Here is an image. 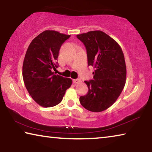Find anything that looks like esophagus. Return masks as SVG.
<instances>
[{"label":"esophagus","instance_id":"obj_1","mask_svg":"<svg viewBox=\"0 0 152 152\" xmlns=\"http://www.w3.org/2000/svg\"><path fill=\"white\" fill-rule=\"evenodd\" d=\"M73 82L74 84H79L81 82V80L80 79H74V80H73Z\"/></svg>","mask_w":152,"mask_h":152}]
</instances>
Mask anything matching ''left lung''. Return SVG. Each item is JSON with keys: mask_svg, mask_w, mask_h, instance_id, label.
Here are the masks:
<instances>
[{"mask_svg": "<svg viewBox=\"0 0 152 152\" xmlns=\"http://www.w3.org/2000/svg\"><path fill=\"white\" fill-rule=\"evenodd\" d=\"M76 36L86 47L88 65L95 68L94 80L84 81L88 93L80 97V102L90 111H103L117 101L124 88L127 75L124 54L119 43L102 31Z\"/></svg>", "mask_w": 152, "mask_h": 152, "instance_id": "left-lung-1", "label": "left lung"}]
</instances>
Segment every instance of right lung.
I'll use <instances>...</instances> for the list:
<instances>
[{
  "label": "right lung",
  "mask_w": 152,
  "mask_h": 152,
  "mask_svg": "<svg viewBox=\"0 0 152 152\" xmlns=\"http://www.w3.org/2000/svg\"><path fill=\"white\" fill-rule=\"evenodd\" d=\"M70 35L53 30L41 33L31 42L23 64V78L31 96L43 107H51L62 101L70 78L56 75L61 45Z\"/></svg>",
  "instance_id": "1"
}]
</instances>
